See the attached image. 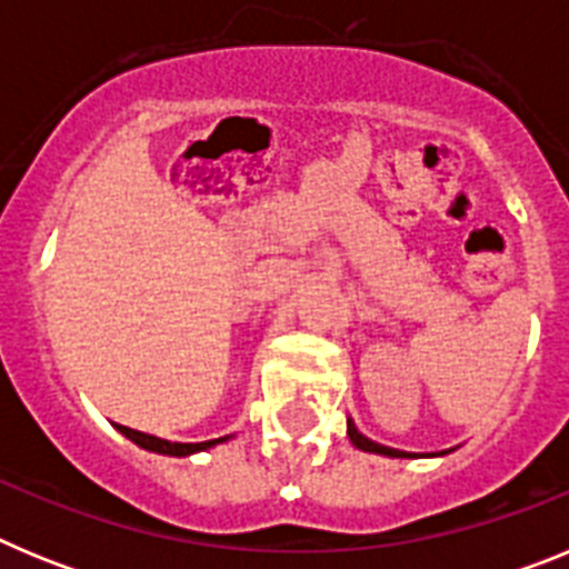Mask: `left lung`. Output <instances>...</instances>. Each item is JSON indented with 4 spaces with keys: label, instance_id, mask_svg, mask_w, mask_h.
I'll return each instance as SVG.
<instances>
[{
    "label": "left lung",
    "instance_id": "1",
    "mask_svg": "<svg viewBox=\"0 0 569 569\" xmlns=\"http://www.w3.org/2000/svg\"><path fill=\"white\" fill-rule=\"evenodd\" d=\"M347 436H350V441H353V445L359 447V450H365V453L390 456V459H416V453H405V450H396V447H385V445H379V441L361 436L350 419H347ZM441 456H445V453H441Z\"/></svg>",
    "mask_w": 569,
    "mask_h": 569
}]
</instances>
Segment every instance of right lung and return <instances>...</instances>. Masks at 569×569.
<instances>
[{
	"label": "right lung",
	"mask_w": 569,
	"mask_h": 569,
	"mask_svg": "<svg viewBox=\"0 0 569 569\" xmlns=\"http://www.w3.org/2000/svg\"><path fill=\"white\" fill-rule=\"evenodd\" d=\"M116 430H119V433H122V436H128V439L133 441V445L144 447V450H150V453H162V456H193V453H199V450H208V447L222 445V441L230 439V436H222V439L199 441V445H182V441L159 439V436L139 433V430H130V427H122V425H116Z\"/></svg>",
	"instance_id": "1"
}]
</instances>
